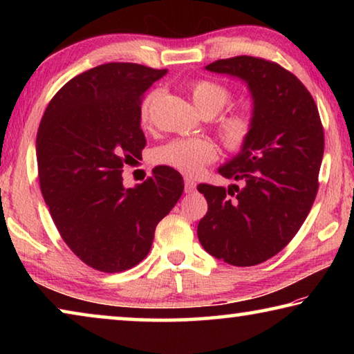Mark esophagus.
Segmentation results:
<instances>
[{
  "label": "esophagus",
  "instance_id": "34e87169",
  "mask_svg": "<svg viewBox=\"0 0 354 354\" xmlns=\"http://www.w3.org/2000/svg\"><path fill=\"white\" fill-rule=\"evenodd\" d=\"M184 189H185V194H194L195 189H196V183L192 178H185L184 179Z\"/></svg>",
  "mask_w": 354,
  "mask_h": 354
}]
</instances>
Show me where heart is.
<instances>
[{
    "mask_svg": "<svg viewBox=\"0 0 354 354\" xmlns=\"http://www.w3.org/2000/svg\"><path fill=\"white\" fill-rule=\"evenodd\" d=\"M189 92L192 103L205 117L217 115L231 101V92L225 86L209 80L194 82ZM158 98L159 92L154 91L143 100L140 109L143 123L149 122L151 109ZM218 129L226 147L237 151L247 145L253 131V120L245 112H231L220 118ZM154 159L159 164L173 167L187 175H196L206 164L217 159V147L214 145V142L203 137H181L167 142L165 145L156 149Z\"/></svg>",
    "mask_w": 354,
    "mask_h": 354,
    "instance_id": "heart-1",
    "label": "heart"
}]
</instances>
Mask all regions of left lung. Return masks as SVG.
Segmentation results:
<instances>
[{
	"mask_svg": "<svg viewBox=\"0 0 354 354\" xmlns=\"http://www.w3.org/2000/svg\"><path fill=\"white\" fill-rule=\"evenodd\" d=\"M206 70L247 84L253 131L247 145L218 169L242 187L198 185L207 212L196 232L217 259L256 266L292 241L313 207L325 148L319 109L295 75L266 59H220Z\"/></svg>",
	"mask_w": 354,
	"mask_h": 354,
	"instance_id": "8db88e82",
	"label": "left lung"
}]
</instances>
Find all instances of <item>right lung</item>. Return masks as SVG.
Segmentation results:
<instances>
[{
  "label": "right lung",
  "instance_id": "right-lung-1",
  "mask_svg": "<svg viewBox=\"0 0 354 354\" xmlns=\"http://www.w3.org/2000/svg\"><path fill=\"white\" fill-rule=\"evenodd\" d=\"M167 70L111 62L75 76L48 104L37 131L40 190L68 248L95 270L118 273L149 253L154 230L184 190L167 165L136 187L123 165L142 158V95Z\"/></svg>",
  "mask_w": 354,
  "mask_h": 354
}]
</instances>
